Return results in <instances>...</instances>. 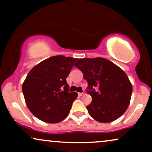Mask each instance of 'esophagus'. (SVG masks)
Listing matches in <instances>:
<instances>
[{
  "label": "esophagus",
  "instance_id": "34e87169",
  "mask_svg": "<svg viewBox=\"0 0 152 152\" xmlns=\"http://www.w3.org/2000/svg\"><path fill=\"white\" fill-rule=\"evenodd\" d=\"M84 93H78L79 96H82V95H84Z\"/></svg>",
  "mask_w": 152,
  "mask_h": 152
}]
</instances>
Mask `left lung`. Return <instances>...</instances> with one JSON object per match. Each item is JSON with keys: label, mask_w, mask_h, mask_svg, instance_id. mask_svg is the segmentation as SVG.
Returning a JSON list of instances; mask_svg holds the SVG:
<instances>
[{"label": "left lung", "mask_w": 152, "mask_h": 152, "mask_svg": "<svg viewBox=\"0 0 152 152\" xmlns=\"http://www.w3.org/2000/svg\"><path fill=\"white\" fill-rule=\"evenodd\" d=\"M75 66L82 72L91 90L88 93L92 102L86 107L91 117L108 123L123 115L132 94V83L124 70L102 57L80 59Z\"/></svg>", "instance_id": "obj_1"}]
</instances>
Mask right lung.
Here are the masks:
<instances>
[{
	"label": "right lung",
	"mask_w": 152,
	"mask_h": 152,
	"mask_svg": "<svg viewBox=\"0 0 152 152\" xmlns=\"http://www.w3.org/2000/svg\"><path fill=\"white\" fill-rule=\"evenodd\" d=\"M77 59L57 55L34 66L23 83L26 105L35 117L58 123L67 117L77 93H69L66 79Z\"/></svg>",
	"instance_id": "right-lung-1"
}]
</instances>
